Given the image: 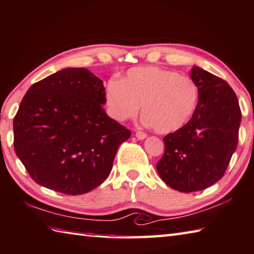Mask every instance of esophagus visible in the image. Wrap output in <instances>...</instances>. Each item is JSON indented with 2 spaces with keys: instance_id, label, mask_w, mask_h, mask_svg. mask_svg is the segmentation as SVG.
I'll list each match as a JSON object with an SVG mask.
<instances>
[{
  "instance_id": "34e87169",
  "label": "esophagus",
  "mask_w": 254,
  "mask_h": 254,
  "mask_svg": "<svg viewBox=\"0 0 254 254\" xmlns=\"http://www.w3.org/2000/svg\"><path fill=\"white\" fill-rule=\"evenodd\" d=\"M135 136H136L137 139H139V140H144L147 135L145 134L144 132H142V131H136V132H135Z\"/></svg>"
}]
</instances>
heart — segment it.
I'll return each instance as SVG.
<instances>
[{
  "instance_id": "1",
  "label": "heart",
  "mask_w": 254,
  "mask_h": 254,
  "mask_svg": "<svg viewBox=\"0 0 254 254\" xmlns=\"http://www.w3.org/2000/svg\"><path fill=\"white\" fill-rule=\"evenodd\" d=\"M109 113L117 121L136 117L162 134L180 130L190 121L199 102V89L191 77L158 66L130 68L105 91Z\"/></svg>"
}]
</instances>
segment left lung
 I'll use <instances>...</instances> for the list:
<instances>
[{
    "label": "left lung",
    "instance_id": "left-lung-1",
    "mask_svg": "<svg viewBox=\"0 0 254 254\" xmlns=\"http://www.w3.org/2000/svg\"><path fill=\"white\" fill-rule=\"evenodd\" d=\"M191 79L199 102L186 126L164 136V154L156 164L160 178L180 192L204 190L223 177L237 149L241 111L227 82L194 65Z\"/></svg>",
    "mask_w": 254,
    "mask_h": 254
}]
</instances>
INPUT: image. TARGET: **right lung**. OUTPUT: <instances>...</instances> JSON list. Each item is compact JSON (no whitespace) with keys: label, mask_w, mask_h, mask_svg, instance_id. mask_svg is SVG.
Returning a JSON list of instances; mask_svg holds the SVG:
<instances>
[{"label":"right lung","mask_w":254,"mask_h":254,"mask_svg":"<svg viewBox=\"0 0 254 254\" xmlns=\"http://www.w3.org/2000/svg\"><path fill=\"white\" fill-rule=\"evenodd\" d=\"M103 82L65 67L34 83L13 121L14 150L31 178L64 194H84L109 177L131 132L105 113Z\"/></svg>","instance_id":"add662e5"}]
</instances>
